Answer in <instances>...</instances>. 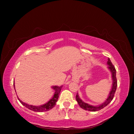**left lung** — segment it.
<instances>
[{
	"label": "left lung",
	"instance_id": "1",
	"mask_svg": "<svg viewBox=\"0 0 134 134\" xmlns=\"http://www.w3.org/2000/svg\"><path fill=\"white\" fill-rule=\"evenodd\" d=\"M107 65L108 69L109 70V71L111 72V75H112V88H111V90L109 92V93L108 94V96L106 99V100L103 103H101L100 105H97V106H93L89 105L87 103H85V102H83L82 100H81L80 97H79V93H77L76 94V100L79 106H80L81 108L83 109L86 110H89L91 111V112H96V111H98L99 110L102 109L103 108H105V106H107L110 103V102L113 99V97H114L115 93L116 92V87H117V80L116 77V70H115V67L113 66L112 64V62L109 58H108V62H107Z\"/></svg>",
	"mask_w": 134,
	"mask_h": 134
}]
</instances>
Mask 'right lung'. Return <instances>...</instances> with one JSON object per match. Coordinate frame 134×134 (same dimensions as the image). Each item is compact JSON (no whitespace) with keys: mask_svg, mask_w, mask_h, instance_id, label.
Instances as JSON below:
<instances>
[{"mask_svg":"<svg viewBox=\"0 0 134 134\" xmlns=\"http://www.w3.org/2000/svg\"><path fill=\"white\" fill-rule=\"evenodd\" d=\"M13 86H14V88L15 90V83L13 84ZM63 86H52V89L54 90V94L52 98L49 100L46 103L44 104V105H40V106H33L31 105H28L25 102H23L22 100H21L19 99V97H18V99L19 100L20 102L22 103V105H23L24 106H25L26 108H28L29 109H30L32 111H34V112H45V111H48L51 109L52 108L54 107V106L55 105L56 102L58 100L59 94H60V93L61 92V90L62 89ZM16 92V90H15Z\"/></svg>","mask_w":134,"mask_h":134,"instance_id":"1","label":"right lung"}]
</instances>
